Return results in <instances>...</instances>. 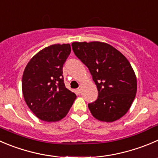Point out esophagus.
I'll list each match as a JSON object with an SVG mask.
<instances>
[{"label": "esophagus", "instance_id": "esophagus-1", "mask_svg": "<svg viewBox=\"0 0 158 158\" xmlns=\"http://www.w3.org/2000/svg\"><path fill=\"white\" fill-rule=\"evenodd\" d=\"M77 92L78 93H81V92H82V87H79V88L77 89Z\"/></svg>", "mask_w": 158, "mask_h": 158}]
</instances>
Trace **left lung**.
<instances>
[{
  "instance_id": "1",
  "label": "left lung",
  "mask_w": 158,
  "mask_h": 158,
  "mask_svg": "<svg viewBox=\"0 0 158 158\" xmlns=\"http://www.w3.org/2000/svg\"><path fill=\"white\" fill-rule=\"evenodd\" d=\"M75 55L88 67L98 89V99L88 104L93 117L111 123L124 116L137 93L135 73L116 48L100 42H73Z\"/></svg>"
}]
</instances>
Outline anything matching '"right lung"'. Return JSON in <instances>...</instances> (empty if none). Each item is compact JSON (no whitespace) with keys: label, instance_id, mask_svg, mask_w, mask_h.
<instances>
[{"label":"right lung","instance_id":"add662e5","mask_svg":"<svg viewBox=\"0 0 158 158\" xmlns=\"http://www.w3.org/2000/svg\"><path fill=\"white\" fill-rule=\"evenodd\" d=\"M71 52L69 44L46 47L33 56L22 76L24 101L45 122H57L69 111L76 95L65 86L62 67Z\"/></svg>","mask_w":158,"mask_h":158}]
</instances>
